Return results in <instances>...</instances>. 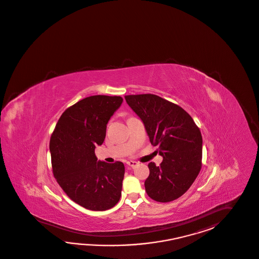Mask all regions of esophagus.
I'll list each match as a JSON object with an SVG mask.
<instances>
[{
  "mask_svg": "<svg viewBox=\"0 0 259 259\" xmlns=\"http://www.w3.org/2000/svg\"><path fill=\"white\" fill-rule=\"evenodd\" d=\"M126 164L127 165H129L130 167H136L139 163H138V162H136V161H128Z\"/></svg>",
  "mask_w": 259,
  "mask_h": 259,
  "instance_id": "34e87169",
  "label": "esophagus"
}]
</instances>
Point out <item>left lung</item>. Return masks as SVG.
<instances>
[{"label": "left lung", "mask_w": 259, "mask_h": 259, "mask_svg": "<svg viewBox=\"0 0 259 259\" xmlns=\"http://www.w3.org/2000/svg\"><path fill=\"white\" fill-rule=\"evenodd\" d=\"M127 104L145 125L152 146L163 162L148 164V196L170 202L183 196L194 183L202 166V136L193 118L183 107L152 94L124 96Z\"/></svg>", "instance_id": "obj_1"}]
</instances>
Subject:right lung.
<instances>
[{
    "label": "right lung",
    "mask_w": 259,
    "mask_h": 259,
    "mask_svg": "<svg viewBox=\"0 0 259 259\" xmlns=\"http://www.w3.org/2000/svg\"><path fill=\"white\" fill-rule=\"evenodd\" d=\"M121 103L120 96L86 97L64 110L51 135L54 178L70 199L91 210L113 208L121 196L124 165L97 162L95 153Z\"/></svg>",
    "instance_id": "right-lung-1"
}]
</instances>
